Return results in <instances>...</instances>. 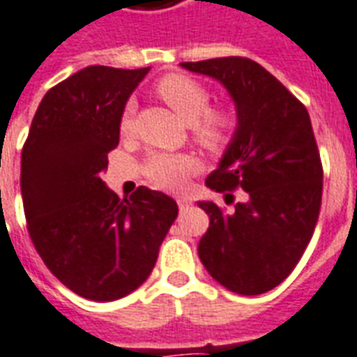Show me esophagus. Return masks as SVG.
<instances>
[{
    "mask_svg": "<svg viewBox=\"0 0 357 357\" xmlns=\"http://www.w3.org/2000/svg\"><path fill=\"white\" fill-rule=\"evenodd\" d=\"M176 204H178V209L184 211V209H188L190 205H192V202H190L188 197H178V199H176Z\"/></svg>",
    "mask_w": 357,
    "mask_h": 357,
    "instance_id": "esophagus-1",
    "label": "esophagus"
}]
</instances>
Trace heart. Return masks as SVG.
<instances>
[{"label": "heart", "mask_w": 357, "mask_h": 357, "mask_svg": "<svg viewBox=\"0 0 357 357\" xmlns=\"http://www.w3.org/2000/svg\"><path fill=\"white\" fill-rule=\"evenodd\" d=\"M153 89L163 102L171 106L184 121H190L192 139L211 153L225 152L238 131V114L228 106H209L211 93L204 83L182 74L160 77ZM135 129V106L127 102L119 114L118 131L129 137ZM197 169V161L188 153L153 152L144 160L142 173L153 186L181 190Z\"/></svg>", "instance_id": "heart-1"}]
</instances>
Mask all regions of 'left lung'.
Wrapping results in <instances>:
<instances>
[{"label": "left lung", "mask_w": 357, "mask_h": 357, "mask_svg": "<svg viewBox=\"0 0 357 357\" xmlns=\"http://www.w3.org/2000/svg\"><path fill=\"white\" fill-rule=\"evenodd\" d=\"M182 68L215 77L236 102L238 131L205 184L245 199L226 213L199 202L209 230L197 253L215 280L239 295L278 287L301 261L316 228L324 167L308 110L268 70L245 56L182 62Z\"/></svg>", "instance_id": "obj_1"}]
</instances>
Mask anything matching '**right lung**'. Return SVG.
Segmentation results:
<instances>
[{"mask_svg": "<svg viewBox=\"0 0 357 357\" xmlns=\"http://www.w3.org/2000/svg\"><path fill=\"white\" fill-rule=\"evenodd\" d=\"M148 70L75 72L47 91L22 146L20 190L33 247L56 280L96 303L146 282L178 215L161 192L139 186L119 199L100 178L119 144V114Z\"/></svg>", "mask_w": 357, "mask_h": 357, "instance_id": "1", "label": "right lung"}]
</instances>
